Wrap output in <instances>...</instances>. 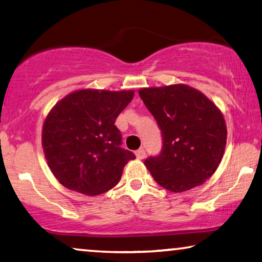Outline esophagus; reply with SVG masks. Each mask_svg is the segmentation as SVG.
<instances>
[{"label":"esophagus","mask_w":262,"mask_h":262,"mask_svg":"<svg viewBox=\"0 0 262 262\" xmlns=\"http://www.w3.org/2000/svg\"><path fill=\"white\" fill-rule=\"evenodd\" d=\"M135 156H136V159L142 160V159H144V156H146V151H144V149H139V150L135 151Z\"/></svg>","instance_id":"1"}]
</instances>
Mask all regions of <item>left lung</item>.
<instances>
[{
  "label": "left lung",
  "mask_w": 262,
  "mask_h": 262,
  "mask_svg": "<svg viewBox=\"0 0 262 262\" xmlns=\"http://www.w3.org/2000/svg\"><path fill=\"white\" fill-rule=\"evenodd\" d=\"M159 124L163 147L144 165L157 184L183 192L204 183L222 162L227 129L223 113L206 95L184 84L141 89Z\"/></svg>",
  "instance_id": "8db88e82"
}]
</instances>
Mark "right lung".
<instances>
[{
  "label": "right lung",
  "instance_id": "add662e5",
  "mask_svg": "<svg viewBox=\"0 0 262 262\" xmlns=\"http://www.w3.org/2000/svg\"><path fill=\"white\" fill-rule=\"evenodd\" d=\"M134 91L79 90L49 112L41 146L49 168L61 185L98 196L119 183L124 165L135 155L121 147L118 115Z\"/></svg>",
  "mask_w": 262,
  "mask_h": 262
}]
</instances>
